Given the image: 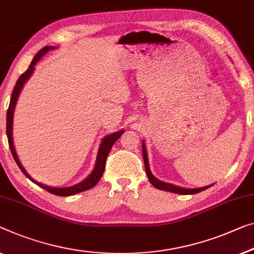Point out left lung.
I'll use <instances>...</instances> for the list:
<instances>
[{
    "label": "left lung",
    "instance_id": "1",
    "mask_svg": "<svg viewBox=\"0 0 254 254\" xmlns=\"http://www.w3.org/2000/svg\"><path fill=\"white\" fill-rule=\"evenodd\" d=\"M142 156H143V162H145V169H146L147 177H148L150 184L153 185L154 187H156L157 189L176 192V194H181V195H190V194H197V192L205 190V189L210 187V186H207V187L195 188V189H185V188H180L178 186H175V185L166 184V183H163V181H160L158 179H156V178H155L153 175H151V172L149 170V164H148V157H147V150H146L145 143L143 142H142Z\"/></svg>",
    "mask_w": 254,
    "mask_h": 254
}]
</instances>
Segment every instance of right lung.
<instances>
[{
  "label": "right lung",
  "instance_id": "right-lung-1",
  "mask_svg": "<svg viewBox=\"0 0 254 254\" xmlns=\"http://www.w3.org/2000/svg\"><path fill=\"white\" fill-rule=\"evenodd\" d=\"M51 49H54V47H44L42 50H40L39 52H37V55L34 57L32 63H30L28 69L26 70L24 74H21L20 77L18 78V81L16 83V86L13 88L12 94H11L10 105H9V108H7V112H6V135H7V141H9V147L11 149V153H12V156L14 158V161H16L17 165L19 166V169L21 170L22 173H24V175L27 177L30 181H33V183L36 184L37 186L42 187L47 191L51 192V194H55L57 196H70V195L77 194V192L85 191V190H88V189L96 186V185L98 184V181L100 180V178H101V176H103V173L105 171L106 160H107L109 151H111L112 147L115 143L116 140L123 134L124 131L122 130V131L115 132V133H112V134H109V135H107V137L104 138L103 142H101V145H100L99 151H98L96 166H94L92 173H91V175L88 178H86L84 181H82V183L75 185V186L67 187V188H54V187L45 186V185L41 184V183H37V181L34 180L33 178H30V176L28 175L27 172H26V170L24 169V166H22L20 162H19L17 153H16V150H14V146H13V141H12L13 111H14V107H16V103H17L19 93H20V91L22 89V86H24L25 82L27 81V79L30 77V75H32L33 70H34V66H35L36 63L39 62V60L42 58V57L45 54H47L49 50H51Z\"/></svg>",
  "mask_w": 254,
  "mask_h": 254
}]
</instances>
